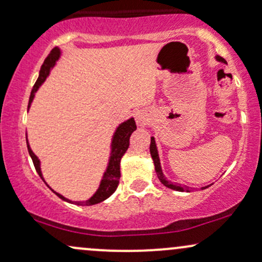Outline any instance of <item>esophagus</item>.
Returning <instances> with one entry per match:
<instances>
[{
    "label": "esophagus",
    "mask_w": 262,
    "mask_h": 262,
    "mask_svg": "<svg viewBox=\"0 0 262 262\" xmlns=\"http://www.w3.org/2000/svg\"><path fill=\"white\" fill-rule=\"evenodd\" d=\"M135 121L139 125H143L144 123H146L148 121V114H146L144 111H137L135 112Z\"/></svg>",
    "instance_id": "34e87169"
}]
</instances>
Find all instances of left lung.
<instances>
[{
	"label": "left lung",
	"instance_id": "obj_1",
	"mask_svg": "<svg viewBox=\"0 0 262 262\" xmlns=\"http://www.w3.org/2000/svg\"><path fill=\"white\" fill-rule=\"evenodd\" d=\"M215 59H217L218 61L225 62V60H224L223 58H222V56H219V55L215 56ZM150 154H151L152 161H154L156 175H158L159 180H160L162 185H165V186H166V187H169V188H171V189H176V191H180V192H183V191L189 192L188 187H181V186L173 185L172 182L167 181L166 177L164 176V173H162V170H161V166H160V159H159L158 149H156V144H155V139H154V138H151V141H150ZM204 188H206V187H204Z\"/></svg>",
	"mask_w": 262,
	"mask_h": 262
}]
</instances>
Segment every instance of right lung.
Instances as JSON below:
<instances>
[{
  "label": "right lung",
  "mask_w": 262,
  "mask_h": 262,
  "mask_svg": "<svg viewBox=\"0 0 262 262\" xmlns=\"http://www.w3.org/2000/svg\"><path fill=\"white\" fill-rule=\"evenodd\" d=\"M59 58H60V49L59 48H54L52 52H50L49 55L47 56V59L44 60L43 65H41L40 68V73H39L37 82H35L34 86H33L31 97H29L28 107L31 106L33 98H34V93L37 92L39 86H40L41 83L44 82V80L47 79V76L49 75L50 69L55 65L56 60ZM135 129H137V124H135L134 118L128 119L127 122L122 123V124L117 128L116 133L113 135L112 152H111L110 164H108L106 172H104L103 179H102L100 187H98L97 191H96V193L93 194L90 200L83 201V202H71V201L66 200L65 197H62L61 194L56 193V192H54V193H56V196H59L61 200H65L68 201V202H71L75 204H79V206H92V204L100 203L102 201L107 200L111 194L114 193V191H116L117 187H118L119 177H121V171H119V169H121V166H119V165H121V159L122 156L125 154L127 149L129 148V138H130L132 133H133ZM27 146H28L29 155H31L33 164H34V167L35 170H37L38 175L41 177V180H44L40 171V161H39V159L34 155V152L32 151V149L29 148L28 140H27Z\"/></svg>",
  "instance_id": "obj_1"
}]
</instances>
